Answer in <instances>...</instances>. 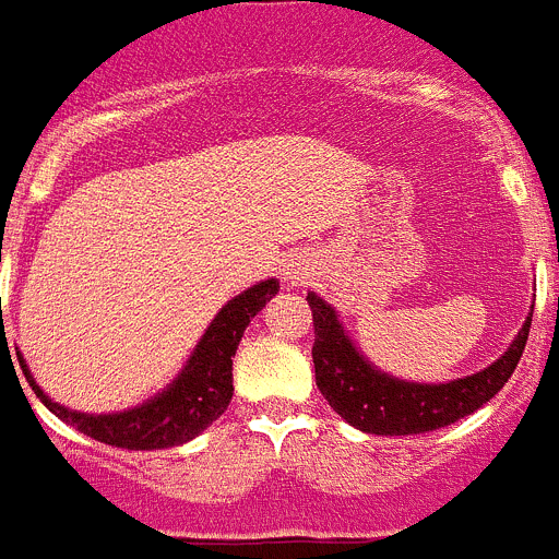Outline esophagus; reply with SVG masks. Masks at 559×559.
<instances>
[{"label":"esophagus","mask_w":559,"mask_h":559,"mask_svg":"<svg viewBox=\"0 0 559 559\" xmlns=\"http://www.w3.org/2000/svg\"><path fill=\"white\" fill-rule=\"evenodd\" d=\"M285 274H288V280H299V271H296V269H288Z\"/></svg>","instance_id":"obj_1"}]
</instances>
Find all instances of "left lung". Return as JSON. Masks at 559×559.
I'll return each instance as SVG.
<instances>
[{
  "instance_id": "obj_1",
  "label": "left lung",
  "mask_w": 559,
  "mask_h": 559,
  "mask_svg": "<svg viewBox=\"0 0 559 559\" xmlns=\"http://www.w3.org/2000/svg\"><path fill=\"white\" fill-rule=\"evenodd\" d=\"M307 301L313 310L316 326V385L337 416L368 435H421L471 416L513 377L532 324V316H526L524 326L504 355L483 371L427 385L380 371L349 341L335 307L326 305L313 290L307 294Z\"/></svg>"
}]
</instances>
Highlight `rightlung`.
<instances>
[{
	"label": "right lung",
	"instance_id": "add662e5",
	"mask_svg": "<svg viewBox=\"0 0 559 559\" xmlns=\"http://www.w3.org/2000/svg\"><path fill=\"white\" fill-rule=\"evenodd\" d=\"M276 290H280V283L265 280V283L252 285L249 290L229 299L218 310L216 319L210 321L202 341L188 357L186 368L177 373V380L163 388L150 402L124 409V413L94 416V413H76V409L63 407L35 385L24 357H19V362L27 373L35 396L52 409L60 421L71 424L82 435L107 443V447L135 449V452L138 449L150 452V449L179 447V443H188L202 435L227 409L229 399H233L235 349H238L249 321L263 310L265 301H271Z\"/></svg>",
	"mask_w": 559,
	"mask_h": 559
}]
</instances>
